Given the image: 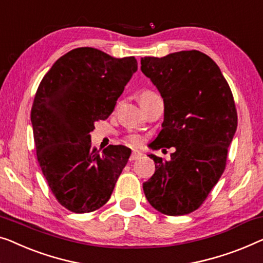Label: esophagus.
<instances>
[{"label":"esophagus","instance_id":"1","mask_svg":"<svg viewBox=\"0 0 263 263\" xmlns=\"http://www.w3.org/2000/svg\"><path fill=\"white\" fill-rule=\"evenodd\" d=\"M141 155H142V153H141V152H139V151H133L132 154H130V158H129V160H130V161H134V160L140 159Z\"/></svg>","mask_w":263,"mask_h":263}]
</instances>
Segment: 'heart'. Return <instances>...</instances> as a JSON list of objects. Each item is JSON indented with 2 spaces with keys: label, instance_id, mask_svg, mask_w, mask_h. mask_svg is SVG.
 <instances>
[{
  "label": "heart",
  "instance_id": "heart-1",
  "mask_svg": "<svg viewBox=\"0 0 263 263\" xmlns=\"http://www.w3.org/2000/svg\"><path fill=\"white\" fill-rule=\"evenodd\" d=\"M154 95H157V93L153 92V91H143V92L140 95V102H141V101L147 100L148 97L154 96ZM127 141H128L129 143H132V144H138V143H140V139L138 138V136H135V135H130V136H128Z\"/></svg>",
  "mask_w": 263,
  "mask_h": 263
}]
</instances>
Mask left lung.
Instances as JSON below:
<instances>
[{
	"instance_id": "8db88e82",
	"label": "left lung",
	"mask_w": 263,
	"mask_h": 263,
	"mask_svg": "<svg viewBox=\"0 0 263 263\" xmlns=\"http://www.w3.org/2000/svg\"><path fill=\"white\" fill-rule=\"evenodd\" d=\"M141 70L163 98V123L153 149L176 147L166 161L149 155L155 173L143 192L155 210L191 214L206 199L227 166L237 128L233 92L219 67L199 51L141 59Z\"/></svg>"
}]
</instances>
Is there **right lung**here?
Returning <instances> with one entry per match:
<instances>
[{
  "label": "right lung",
  "instance_id": "1",
  "mask_svg": "<svg viewBox=\"0 0 263 263\" xmlns=\"http://www.w3.org/2000/svg\"><path fill=\"white\" fill-rule=\"evenodd\" d=\"M138 70L134 57L114 58L92 47L67 52L37 87L30 111L36 159L57 200L76 214L109 200L132 151L91 144L95 122L106 120Z\"/></svg>",
  "mask_w": 263,
  "mask_h": 263
}]
</instances>
